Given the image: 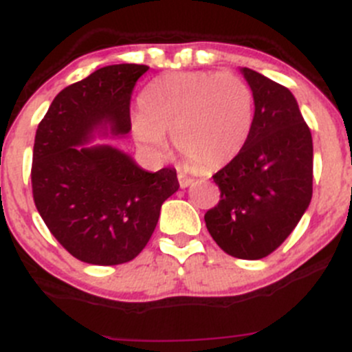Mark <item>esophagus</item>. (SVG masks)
Here are the masks:
<instances>
[{
	"instance_id": "obj_1",
	"label": "esophagus",
	"mask_w": 352,
	"mask_h": 352,
	"mask_svg": "<svg viewBox=\"0 0 352 352\" xmlns=\"http://www.w3.org/2000/svg\"><path fill=\"white\" fill-rule=\"evenodd\" d=\"M179 184H180V187H182V189H186V187H189L190 184H192V179H190V177H187V175H184V173H179Z\"/></svg>"
}]
</instances>
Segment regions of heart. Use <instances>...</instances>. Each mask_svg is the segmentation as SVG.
Masks as SVG:
<instances>
[{"instance_id": "b5f03b06", "label": "heart", "mask_w": 352, "mask_h": 352, "mask_svg": "<svg viewBox=\"0 0 352 352\" xmlns=\"http://www.w3.org/2000/svg\"><path fill=\"white\" fill-rule=\"evenodd\" d=\"M133 117L138 143L155 156L168 150L166 134L199 170L221 168L247 143L254 122V95L233 73L180 71L158 78L140 97Z\"/></svg>"}]
</instances>
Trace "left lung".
I'll return each instance as SVG.
<instances>
[{
  "mask_svg": "<svg viewBox=\"0 0 352 352\" xmlns=\"http://www.w3.org/2000/svg\"><path fill=\"white\" fill-rule=\"evenodd\" d=\"M239 69L254 95V122L240 153L212 175L221 199L204 221L226 254L257 261L285 242L310 206L314 143L286 87Z\"/></svg>",
  "mask_w": 352,
  "mask_h": 352,
  "instance_id": "1",
  "label": "left lung"
}]
</instances>
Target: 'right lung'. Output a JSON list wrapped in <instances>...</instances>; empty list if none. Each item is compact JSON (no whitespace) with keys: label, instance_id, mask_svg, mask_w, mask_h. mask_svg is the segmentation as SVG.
Segmentation results:
<instances>
[{"label":"right lung","instance_id":"1","mask_svg":"<svg viewBox=\"0 0 352 352\" xmlns=\"http://www.w3.org/2000/svg\"><path fill=\"white\" fill-rule=\"evenodd\" d=\"M144 65H112L69 85L38 124L32 163L35 208L78 261L117 265L146 247L162 204L179 190L175 168L148 172L95 140L131 131L129 102Z\"/></svg>","mask_w":352,"mask_h":352}]
</instances>
